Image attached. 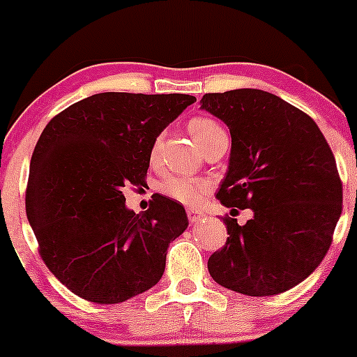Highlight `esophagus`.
<instances>
[{
    "instance_id": "1",
    "label": "esophagus",
    "mask_w": 357,
    "mask_h": 357,
    "mask_svg": "<svg viewBox=\"0 0 357 357\" xmlns=\"http://www.w3.org/2000/svg\"><path fill=\"white\" fill-rule=\"evenodd\" d=\"M187 216H189L190 223H197V221H201L202 218H204V213H201V211L192 209V208H187Z\"/></svg>"
}]
</instances>
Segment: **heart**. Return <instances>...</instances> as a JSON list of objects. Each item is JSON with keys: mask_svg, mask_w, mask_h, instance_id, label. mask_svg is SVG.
<instances>
[{"mask_svg": "<svg viewBox=\"0 0 357 357\" xmlns=\"http://www.w3.org/2000/svg\"><path fill=\"white\" fill-rule=\"evenodd\" d=\"M189 131L192 134L195 143L201 146L204 151L206 146H209L213 141H216L218 137L225 136V129L218 124L216 121L209 117H195L189 122ZM160 146H162V137H156L153 141L151 149H149V160L151 163H155L158 160L160 155ZM209 190V182L204 178H190V177H168L162 183V192L167 197L174 199V201L180 202V204L195 206L201 204L204 201V197L208 195Z\"/></svg>", "mask_w": 357, "mask_h": 357, "instance_id": "heart-1", "label": "heart"}]
</instances>
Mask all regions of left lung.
<instances>
[{
    "label": "left lung",
    "instance_id": "left-lung-1",
    "mask_svg": "<svg viewBox=\"0 0 357 357\" xmlns=\"http://www.w3.org/2000/svg\"><path fill=\"white\" fill-rule=\"evenodd\" d=\"M201 109L231 134L218 199L254 211L243 226L223 220L229 236L209 257L211 278L247 296L284 293L320 266L342 213L332 149L312 117L269 91L206 93Z\"/></svg>",
    "mask_w": 357,
    "mask_h": 357
}]
</instances>
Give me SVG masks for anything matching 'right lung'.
I'll return each mask as SVG.
<instances>
[{
	"label": "right lung",
	"mask_w": 357,
	"mask_h": 357,
	"mask_svg": "<svg viewBox=\"0 0 357 357\" xmlns=\"http://www.w3.org/2000/svg\"><path fill=\"white\" fill-rule=\"evenodd\" d=\"M194 102L105 91L73 103L42 131L26 218L45 266L83 300L122 303L162 279L168 245L189 226L185 209L156 194L136 214L122 189L144 182L153 141Z\"/></svg>",
	"instance_id": "obj_1"
}]
</instances>
